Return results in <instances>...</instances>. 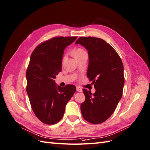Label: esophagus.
<instances>
[{"label":"esophagus","instance_id":"1","mask_svg":"<svg viewBox=\"0 0 150 150\" xmlns=\"http://www.w3.org/2000/svg\"><path fill=\"white\" fill-rule=\"evenodd\" d=\"M76 91H79V92H81L82 89L80 87V86H76Z\"/></svg>","mask_w":150,"mask_h":150}]
</instances>
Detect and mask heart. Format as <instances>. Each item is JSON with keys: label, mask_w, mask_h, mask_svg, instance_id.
Listing matches in <instances>:
<instances>
[{"label": "heart", "mask_w": 150, "mask_h": 150, "mask_svg": "<svg viewBox=\"0 0 150 150\" xmlns=\"http://www.w3.org/2000/svg\"><path fill=\"white\" fill-rule=\"evenodd\" d=\"M84 52L82 49H76L75 51V54H79V53H81V52Z\"/></svg>", "instance_id": "obj_1"}]
</instances>
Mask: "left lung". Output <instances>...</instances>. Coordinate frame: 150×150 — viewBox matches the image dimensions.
I'll list each match as a JSON object with an SVG mask.
<instances>
[{
	"label": "left lung",
	"instance_id": "1",
	"mask_svg": "<svg viewBox=\"0 0 150 150\" xmlns=\"http://www.w3.org/2000/svg\"><path fill=\"white\" fill-rule=\"evenodd\" d=\"M75 44L88 50L87 76L93 81L95 93L83 89L85 100L80 106L83 118L92 124L104 122L111 117L122 98L125 83L123 65L109 43L96 37H80Z\"/></svg>",
	"mask_w": 150,
	"mask_h": 150
}]
</instances>
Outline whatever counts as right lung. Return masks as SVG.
I'll use <instances>...</instances> for the list:
<instances>
[{"label":"right lung","mask_w":150,"mask_h":150,"mask_svg":"<svg viewBox=\"0 0 150 150\" xmlns=\"http://www.w3.org/2000/svg\"><path fill=\"white\" fill-rule=\"evenodd\" d=\"M77 37H56L43 42L33 50L26 73L27 93L32 108L42 122L54 125L62 118L65 106L76 91L75 86L56 85L62 71L65 48Z\"/></svg>","instance_id":"right-lung-1"}]
</instances>
